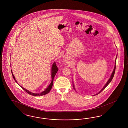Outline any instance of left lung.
<instances>
[{
  "instance_id": "8db88e82",
  "label": "left lung",
  "mask_w": 128,
  "mask_h": 128,
  "mask_svg": "<svg viewBox=\"0 0 128 128\" xmlns=\"http://www.w3.org/2000/svg\"><path fill=\"white\" fill-rule=\"evenodd\" d=\"M116 63H115V66H114V70H113V71H112V73L111 74V76H110V78L108 80V81L106 83V84H105V86L103 87V88L100 91V92H98V93H97L96 95H98V93H100L103 90L105 89V88L108 86V85L109 84V83L111 82L112 81V78H114V73H115V71H116ZM73 87H74V84H73Z\"/></svg>"
}]
</instances>
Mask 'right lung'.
<instances>
[{"label":"right lung","mask_w":128,"mask_h":128,"mask_svg":"<svg viewBox=\"0 0 128 128\" xmlns=\"http://www.w3.org/2000/svg\"><path fill=\"white\" fill-rule=\"evenodd\" d=\"M58 67H57V66H56V63H55V62H54V64H52V68H51V77H52V82H50V85L48 86V87L45 90H44V91H43V92H42L41 93H32V92H30V91H28V90H27L25 89V88H24L23 87H22L21 86H20L22 88V89L24 90L26 92H27V93H28L30 95H32V96H43V95H46V94L47 93H49V92L50 91V90L52 89V85H53V83H54V76H55V74H56L57 72L58 71ZM11 72H12V77L14 78V80H15V81H16V82L17 84H18V83H17V81L16 80L15 77L14 76V75L13 74H12V70H11Z\"/></svg>","instance_id":"obj_1"}]
</instances>
